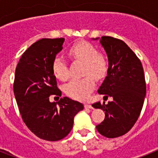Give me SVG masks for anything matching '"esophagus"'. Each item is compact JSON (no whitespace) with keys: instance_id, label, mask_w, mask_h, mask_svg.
Returning a JSON list of instances; mask_svg holds the SVG:
<instances>
[{"instance_id":"obj_1","label":"esophagus","mask_w":158,"mask_h":158,"mask_svg":"<svg viewBox=\"0 0 158 158\" xmlns=\"http://www.w3.org/2000/svg\"><path fill=\"white\" fill-rule=\"evenodd\" d=\"M84 106H85V109H93L92 106H91V105H90V104H85V105H84Z\"/></svg>"}]
</instances>
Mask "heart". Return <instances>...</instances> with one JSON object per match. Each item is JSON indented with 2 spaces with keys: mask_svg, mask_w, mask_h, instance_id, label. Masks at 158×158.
Listing matches in <instances>:
<instances>
[{
  "mask_svg": "<svg viewBox=\"0 0 158 158\" xmlns=\"http://www.w3.org/2000/svg\"><path fill=\"white\" fill-rule=\"evenodd\" d=\"M68 55L73 61L83 62L82 74L85 77L71 81L66 85V93L76 100H86L95 87L94 78L102 79L108 72V60L105 55L98 52L95 45L85 40H80L71 45L68 49ZM52 68L57 78L62 81L68 78V65L62 57H54Z\"/></svg>",
  "mask_w": 158,
  "mask_h": 158,
  "instance_id": "heart-1",
  "label": "heart"
}]
</instances>
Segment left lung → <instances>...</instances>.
I'll use <instances>...</instances> for the list:
<instances>
[{
	"instance_id": "8db88e82",
	"label": "left lung",
	"mask_w": 158,
	"mask_h": 158,
	"mask_svg": "<svg viewBox=\"0 0 158 158\" xmlns=\"http://www.w3.org/2000/svg\"><path fill=\"white\" fill-rule=\"evenodd\" d=\"M97 40V39H96ZM101 44L109 60L107 77L99 88L104 99L113 101L96 102L94 108L105 111V119L96 125L103 136L114 139L130 130L138 120L146 95V82L141 61L130 48L121 40L103 36Z\"/></svg>"
}]
</instances>
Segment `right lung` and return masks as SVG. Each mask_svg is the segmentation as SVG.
I'll return each mask as SVG.
<instances>
[{"label": "right lung", "mask_w": 158, "mask_h": 158, "mask_svg": "<svg viewBox=\"0 0 158 158\" xmlns=\"http://www.w3.org/2000/svg\"><path fill=\"white\" fill-rule=\"evenodd\" d=\"M63 42V38L38 40L22 54L15 74L14 94L23 121L36 136L47 141L65 138L73 129L75 115L84 108L68 97L49 101L50 96H62L52 64Z\"/></svg>", "instance_id": "right-lung-1"}]
</instances>
